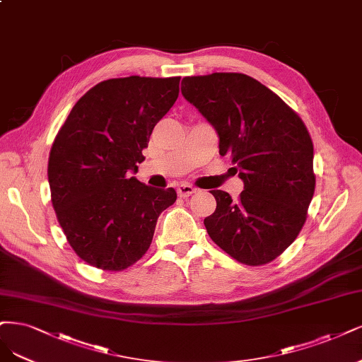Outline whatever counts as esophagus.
Instances as JSON below:
<instances>
[{
	"mask_svg": "<svg viewBox=\"0 0 362 362\" xmlns=\"http://www.w3.org/2000/svg\"><path fill=\"white\" fill-rule=\"evenodd\" d=\"M177 193H178L180 197L187 199L189 196H192L193 193H196V189H194V187L189 185V184H182V185H180L178 189H177Z\"/></svg>",
	"mask_w": 362,
	"mask_h": 362,
	"instance_id": "1",
	"label": "esophagus"
}]
</instances>
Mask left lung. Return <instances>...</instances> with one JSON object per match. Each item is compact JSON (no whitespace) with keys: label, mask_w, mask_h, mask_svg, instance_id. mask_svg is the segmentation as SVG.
Masks as SVG:
<instances>
[{"label":"left lung","mask_w":362,"mask_h":362,"mask_svg":"<svg viewBox=\"0 0 362 362\" xmlns=\"http://www.w3.org/2000/svg\"><path fill=\"white\" fill-rule=\"evenodd\" d=\"M181 93L214 126L218 153L236 165V201L213 190L217 208L204 220L223 252L248 267L279 257L300 235L313 199V141L296 112L243 73L182 79Z\"/></svg>","instance_id":"obj_1"}]
</instances>
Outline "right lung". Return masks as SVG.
Here are the masks:
<instances>
[{"instance_id":"add662e5","label":"right lung","mask_w":362,"mask_h":362,"mask_svg":"<svg viewBox=\"0 0 362 362\" xmlns=\"http://www.w3.org/2000/svg\"><path fill=\"white\" fill-rule=\"evenodd\" d=\"M180 76L107 79L86 91L55 136L47 163L59 226L83 262L103 271L136 264L153 243L158 216L177 201L138 170L156 124L177 102Z\"/></svg>"}]
</instances>
